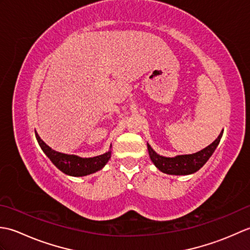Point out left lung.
Returning <instances> with one entry per match:
<instances>
[{"label": "left lung", "instance_id": "8db88e82", "mask_svg": "<svg viewBox=\"0 0 250 250\" xmlns=\"http://www.w3.org/2000/svg\"><path fill=\"white\" fill-rule=\"evenodd\" d=\"M222 133H224V131L221 132L219 136L209 146H207L203 150L199 152L192 153V155H183L175 158L162 157L157 155L152 150V148L147 144L148 151H149L151 161L161 172L171 175H189L199 171L211 157L219 144Z\"/></svg>", "mask_w": 250, "mask_h": 250}]
</instances>
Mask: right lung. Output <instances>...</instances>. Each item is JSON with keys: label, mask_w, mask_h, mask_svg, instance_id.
<instances>
[{"label": "right lung", "mask_w": 250, "mask_h": 250, "mask_svg": "<svg viewBox=\"0 0 250 250\" xmlns=\"http://www.w3.org/2000/svg\"><path fill=\"white\" fill-rule=\"evenodd\" d=\"M35 136L41 148L50 159V161L60 171L66 175H71V176H86V175L95 173L102 168L110 158V151L93 158H81L74 155H65V153L58 152L47 146L36 132Z\"/></svg>", "instance_id": "1"}]
</instances>
